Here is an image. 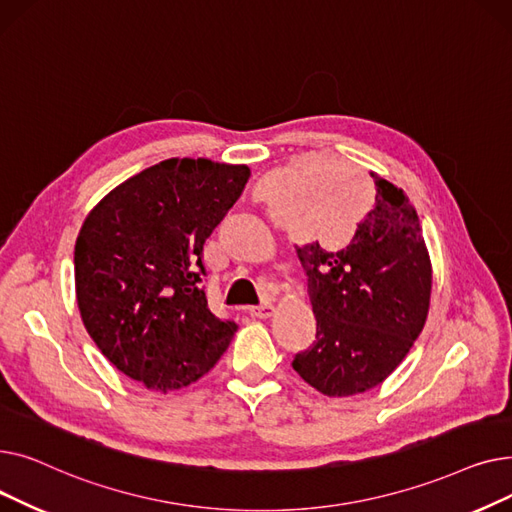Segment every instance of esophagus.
Instances as JSON below:
<instances>
[{
    "label": "esophagus",
    "mask_w": 512,
    "mask_h": 512,
    "mask_svg": "<svg viewBox=\"0 0 512 512\" xmlns=\"http://www.w3.org/2000/svg\"><path fill=\"white\" fill-rule=\"evenodd\" d=\"M249 313H251L253 317L265 319V317H270V315L274 313V305H270V303H263V305H255V307H249Z\"/></svg>",
    "instance_id": "1"
}]
</instances>
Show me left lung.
Returning <instances> with one entry per match:
<instances>
[{
    "instance_id": "8db88e82",
    "label": "left lung",
    "mask_w": 512,
    "mask_h": 512,
    "mask_svg": "<svg viewBox=\"0 0 512 512\" xmlns=\"http://www.w3.org/2000/svg\"><path fill=\"white\" fill-rule=\"evenodd\" d=\"M375 199L346 247H297L317 319L315 342L294 371L326 396L382 384L421 334L432 294V261L415 207L402 188L371 174Z\"/></svg>"
}]
</instances>
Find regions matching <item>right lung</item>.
<instances>
[{"mask_svg":"<svg viewBox=\"0 0 512 512\" xmlns=\"http://www.w3.org/2000/svg\"><path fill=\"white\" fill-rule=\"evenodd\" d=\"M249 176L203 157L159 161L107 193L78 232L83 324L107 361L153 392L197 382L238 328L207 307L201 257Z\"/></svg>","mask_w":512,"mask_h":512,"instance_id":"obj_1","label":"right lung"}]
</instances>
